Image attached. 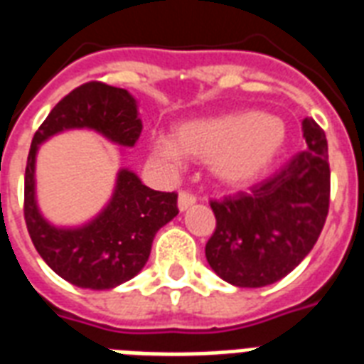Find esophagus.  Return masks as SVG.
Returning <instances> with one entry per match:
<instances>
[{"instance_id": "1", "label": "esophagus", "mask_w": 364, "mask_h": 364, "mask_svg": "<svg viewBox=\"0 0 364 364\" xmlns=\"http://www.w3.org/2000/svg\"><path fill=\"white\" fill-rule=\"evenodd\" d=\"M196 204V198H194L193 194L188 193H179V198H177V208H179V212H185L191 206Z\"/></svg>"}]
</instances>
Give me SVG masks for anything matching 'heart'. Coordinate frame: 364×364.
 <instances>
[{
	"label": "heart",
	"instance_id": "1",
	"mask_svg": "<svg viewBox=\"0 0 364 364\" xmlns=\"http://www.w3.org/2000/svg\"><path fill=\"white\" fill-rule=\"evenodd\" d=\"M287 145L281 118L257 110H235L177 124L170 137L152 139V154L171 168L183 158L210 166L213 181L242 188L257 181Z\"/></svg>",
	"mask_w": 364,
	"mask_h": 364
}]
</instances>
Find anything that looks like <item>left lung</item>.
<instances>
[{"mask_svg": "<svg viewBox=\"0 0 364 364\" xmlns=\"http://www.w3.org/2000/svg\"><path fill=\"white\" fill-rule=\"evenodd\" d=\"M305 151L248 193L212 202L215 232L206 259L219 279L262 288L284 279L309 254L328 215L326 135L313 118L301 122Z\"/></svg>", "mask_w": 364, "mask_h": 364, "instance_id": "left-lung-1", "label": "left lung"}]
</instances>
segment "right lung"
Masks as SVG:
<instances>
[{
	"label": "right lung",
	"instance_id": "obj_1",
	"mask_svg": "<svg viewBox=\"0 0 364 364\" xmlns=\"http://www.w3.org/2000/svg\"><path fill=\"white\" fill-rule=\"evenodd\" d=\"M70 129H90L112 145L132 149L143 129L137 99L107 83L76 87L36 132L24 173V219L43 262L74 287L110 290L145 267L156 232L179 213L177 194L149 188L135 171L120 168L101 212L80 225L51 223L38 204L36 158L46 141Z\"/></svg>",
	"mask_w": 364,
	"mask_h": 364
}]
</instances>
